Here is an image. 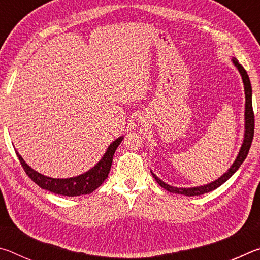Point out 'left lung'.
Wrapping results in <instances>:
<instances>
[{
	"mask_svg": "<svg viewBox=\"0 0 260 260\" xmlns=\"http://www.w3.org/2000/svg\"><path fill=\"white\" fill-rule=\"evenodd\" d=\"M233 64L235 65V68L239 70V72L242 77V80H243V85H244V94H245V110H244V139H243V143H242L241 149L239 151V155H237L236 159L233 162L232 166L227 170V172L223 173L221 177L218 178L214 181L206 183L204 186H199V187H191V188H178V187H173L170 186V184L165 183L162 180L157 177L156 174H152V177L155 178L156 181L158 182L160 187L166 189L167 191L173 192V193H181V195H186V196H199V195H203L205 192L212 191L214 189H217L218 187L221 186L222 183H225L228 179H230L233 174H234L239 167L242 165V162L244 161V159L248 156V152L250 150V147H251L252 143V139H253V133H254V116H253V110H252V88H251V83H250V79L248 73L244 70V68L239 63L235 57L232 58Z\"/></svg>",
	"mask_w": 260,
	"mask_h": 260,
	"instance_id": "1",
	"label": "left lung"
}]
</instances>
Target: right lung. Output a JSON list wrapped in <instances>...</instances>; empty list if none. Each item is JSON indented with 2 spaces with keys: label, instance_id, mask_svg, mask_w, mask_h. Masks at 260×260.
<instances>
[{
  "label": "right lung",
  "instance_id": "1",
  "mask_svg": "<svg viewBox=\"0 0 260 260\" xmlns=\"http://www.w3.org/2000/svg\"><path fill=\"white\" fill-rule=\"evenodd\" d=\"M122 139H124V136H120V138L114 140L113 142L110 144L103 157L101 158V160L93 167V169H90L89 171H87V172L80 175H77V177L67 179H56L46 177V175L39 173L37 171H34L32 167H29L23 159V157H21L17 151L16 153L17 157L19 158L20 164L23 166L26 174H27L40 188L63 196H80L93 192L95 189H98L101 184L104 182V180L108 178L110 169H111L112 165L113 155L114 152H116V149L118 148V146L121 143Z\"/></svg>",
  "mask_w": 260,
  "mask_h": 260
}]
</instances>
